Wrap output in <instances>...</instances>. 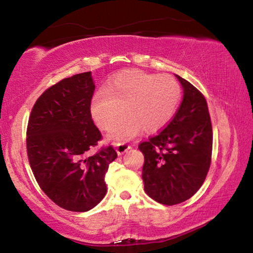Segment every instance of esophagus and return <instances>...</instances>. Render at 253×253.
I'll return each instance as SVG.
<instances>
[{"label":"esophagus","mask_w":253,"mask_h":253,"mask_svg":"<svg viewBox=\"0 0 253 253\" xmlns=\"http://www.w3.org/2000/svg\"><path fill=\"white\" fill-rule=\"evenodd\" d=\"M128 149H130V145L125 143V142L118 143L117 146H116V151H117L118 155H123V154L126 153Z\"/></svg>","instance_id":"1"}]
</instances>
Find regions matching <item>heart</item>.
<instances>
[{
	"label": "heart",
	"mask_w": 253,
	"mask_h": 253,
	"mask_svg": "<svg viewBox=\"0 0 253 253\" xmlns=\"http://www.w3.org/2000/svg\"><path fill=\"white\" fill-rule=\"evenodd\" d=\"M182 99L178 81L169 75L129 70L111 79L91 98L90 113L96 125L108 130L111 139H129L144 130L156 132L172 121Z\"/></svg>",
	"instance_id": "1"
}]
</instances>
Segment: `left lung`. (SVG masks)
Here are the masks:
<instances>
[{
	"mask_svg": "<svg viewBox=\"0 0 253 253\" xmlns=\"http://www.w3.org/2000/svg\"><path fill=\"white\" fill-rule=\"evenodd\" d=\"M184 96L172 121L157 135L139 143L144 155V190L156 202L175 205L202 186L212 160L213 131L203 93L176 76Z\"/></svg>",
	"mask_w": 253,
	"mask_h": 253,
	"instance_id": "left-lung-1",
	"label": "left lung"
}]
</instances>
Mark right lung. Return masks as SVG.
Listing matches in <instances>:
<instances>
[{"instance_id": "right-lung-1", "label": "right lung", "mask_w": 253, "mask_h": 253, "mask_svg": "<svg viewBox=\"0 0 253 253\" xmlns=\"http://www.w3.org/2000/svg\"><path fill=\"white\" fill-rule=\"evenodd\" d=\"M91 72L60 80L38 98L29 117L27 152L41 190L58 207L85 212L104 199L105 176L117 152L102 139L91 118Z\"/></svg>"}]
</instances>
